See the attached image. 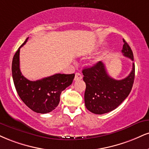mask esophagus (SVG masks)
I'll use <instances>...</instances> for the list:
<instances>
[{
  "label": "esophagus",
  "instance_id": "obj_1",
  "mask_svg": "<svg viewBox=\"0 0 149 149\" xmlns=\"http://www.w3.org/2000/svg\"><path fill=\"white\" fill-rule=\"evenodd\" d=\"M82 78V75L80 74V73H76V76H75V78H74L75 81H77V80H81Z\"/></svg>",
  "mask_w": 149,
  "mask_h": 149
}]
</instances>
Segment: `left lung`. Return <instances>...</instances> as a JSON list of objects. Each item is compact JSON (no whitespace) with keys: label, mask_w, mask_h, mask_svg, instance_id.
<instances>
[{"label":"left lung","mask_w":149,"mask_h":149,"mask_svg":"<svg viewBox=\"0 0 149 149\" xmlns=\"http://www.w3.org/2000/svg\"><path fill=\"white\" fill-rule=\"evenodd\" d=\"M122 53L133 61V53L124 39ZM86 84L85 106L91 112L103 114L116 109L124 101L131 91L135 79V64L131 72L122 80H115L107 73L105 64L99 62L91 67L82 70Z\"/></svg>","instance_id":"obj_1"}]
</instances>
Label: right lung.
I'll return each instance as SVG.
<instances>
[{
  "label": "right lung",
  "mask_w": 149,
  "mask_h": 149,
  "mask_svg": "<svg viewBox=\"0 0 149 149\" xmlns=\"http://www.w3.org/2000/svg\"><path fill=\"white\" fill-rule=\"evenodd\" d=\"M28 39L14 55L12 64L14 84L19 97L30 109L37 113H48L58 105L61 93L71 85L75 74L56 73L36 81L25 78L20 71L19 53Z\"/></svg>",
  "instance_id": "right-lung-1"
}]
</instances>
